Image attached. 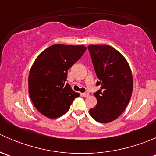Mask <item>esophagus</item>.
Listing matches in <instances>:
<instances>
[{"mask_svg": "<svg viewBox=\"0 0 156 156\" xmlns=\"http://www.w3.org/2000/svg\"><path fill=\"white\" fill-rule=\"evenodd\" d=\"M81 94H82V96H83V97H87V96L90 95V93H88V92H85V93H81Z\"/></svg>", "mask_w": 156, "mask_h": 156, "instance_id": "1", "label": "esophagus"}]
</instances>
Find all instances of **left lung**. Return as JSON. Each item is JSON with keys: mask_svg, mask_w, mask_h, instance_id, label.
Segmentation results:
<instances>
[{"mask_svg": "<svg viewBox=\"0 0 156 156\" xmlns=\"http://www.w3.org/2000/svg\"><path fill=\"white\" fill-rule=\"evenodd\" d=\"M100 90L94 93L97 104L89 111L97 122L107 123L115 120L130 101L133 80L125 57L107 45H88Z\"/></svg>", "mask_w": 156, "mask_h": 156, "instance_id": "obj_1", "label": "left lung"}]
</instances>
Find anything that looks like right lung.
<instances>
[{
	"label": "right lung",
	"instance_id": "add662e5",
	"mask_svg": "<svg viewBox=\"0 0 156 156\" xmlns=\"http://www.w3.org/2000/svg\"><path fill=\"white\" fill-rule=\"evenodd\" d=\"M86 49L84 45L56 44L44 50L36 59L29 74V95L42 115L51 119L61 117L79 96L65 81L69 69Z\"/></svg>",
	"mask_w": 156,
	"mask_h": 156
}]
</instances>
